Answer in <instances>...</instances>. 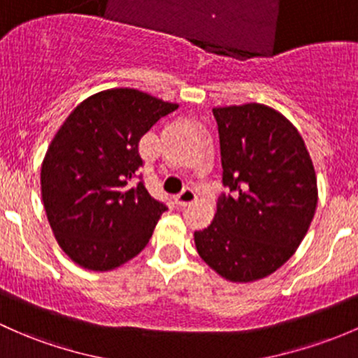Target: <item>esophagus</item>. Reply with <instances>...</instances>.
<instances>
[{"instance_id":"obj_1","label":"esophagus","mask_w":358,"mask_h":358,"mask_svg":"<svg viewBox=\"0 0 358 358\" xmlns=\"http://www.w3.org/2000/svg\"><path fill=\"white\" fill-rule=\"evenodd\" d=\"M195 199H197V194H195V190L190 189V187H187V189H183L178 195H176L175 201H176V204H178V206H189L195 201Z\"/></svg>"}]
</instances>
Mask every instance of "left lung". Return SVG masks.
Segmentation results:
<instances>
[{"mask_svg": "<svg viewBox=\"0 0 358 358\" xmlns=\"http://www.w3.org/2000/svg\"><path fill=\"white\" fill-rule=\"evenodd\" d=\"M223 185L213 223L194 233L202 261L224 280L269 276L302 243L317 208L314 164L299 130L259 103L214 108Z\"/></svg>", "mask_w": 358, "mask_h": 358, "instance_id": "1", "label": "left lung"}]
</instances>
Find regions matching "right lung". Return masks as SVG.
I'll return each mask as SVG.
<instances>
[{
    "mask_svg": "<svg viewBox=\"0 0 358 358\" xmlns=\"http://www.w3.org/2000/svg\"><path fill=\"white\" fill-rule=\"evenodd\" d=\"M176 108L137 89H110L82 101L56 131L41 192L59 247L78 266L111 271L148 245L168 208L141 180L138 142Z\"/></svg>",
    "mask_w": 358,
    "mask_h": 358,
    "instance_id": "right-lung-1",
    "label": "right lung"
}]
</instances>
